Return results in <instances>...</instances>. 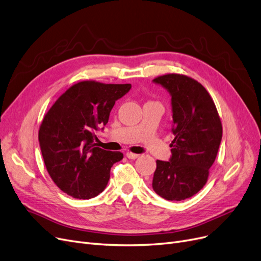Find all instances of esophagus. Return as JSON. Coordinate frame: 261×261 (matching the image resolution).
Instances as JSON below:
<instances>
[{"mask_svg": "<svg viewBox=\"0 0 261 261\" xmlns=\"http://www.w3.org/2000/svg\"><path fill=\"white\" fill-rule=\"evenodd\" d=\"M126 155H127V158H128V159H131V160H135V159H138V158L140 156V154L132 153V152H128Z\"/></svg>", "mask_w": 261, "mask_h": 261, "instance_id": "esophagus-1", "label": "esophagus"}]
</instances>
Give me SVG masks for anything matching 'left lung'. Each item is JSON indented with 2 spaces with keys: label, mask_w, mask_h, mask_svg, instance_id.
Instances as JSON below:
<instances>
[{
  "label": "left lung",
  "mask_w": 261,
  "mask_h": 261,
  "mask_svg": "<svg viewBox=\"0 0 261 261\" xmlns=\"http://www.w3.org/2000/svg\"><path fill=\"white\" fill-rule=\"evenodd\" d=\"M152 82L171 95L175 137L169 160H156L152 189L164 199L184 200L207 182L222 141L221 119L209 93L194 79L171 73Z\"/></svg>",
  "instance_id": "8db88e82"
}]
</instances>
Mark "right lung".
Here are the masks:
<instances>
[{"mask_svg": "<svg viewBox=\"0 0 261 261\" xmlns=\"http://www.w3.org/2000/svg\"><path fill=\"white\" fill-rule=\"evenodd\" d=\"M131 84L76 83L55 101L38 133L40 150L52 180L66 194L89 199L102 192L113 164L123 154L97 147L96 131L103 130L115 102Z\"/></svg>", "mask_w": 261, "mask_h": 261, "instance_id": "right-lung-1", "label": "right lung"}]
</instances>
